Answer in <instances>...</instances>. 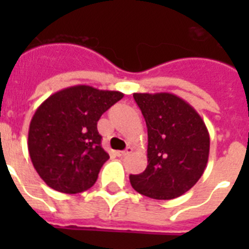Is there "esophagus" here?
<instances>
[{
    "mask_svg": "<svg viewBox=\"0 0 249 249\" xmlns=\"http://www.w3.org/2000/svg\"><path fill=\"white\" fill-rule=\"evenodd\" d=\"M132 151H133V149H132L131 147H128V148H127L126 151H118V152H116V155H117L118 157H124V156H127V155H129V153H132Z\"/></svg>",
    "mask_w": 249,
    "mask_h": 249,
    "instance_id": "1",
    "label": "esophagus"
}]
</instances>
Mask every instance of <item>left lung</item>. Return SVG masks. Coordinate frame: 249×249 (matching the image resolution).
I'll list each match as a JSON object with an SVG mask.
<instances>
[{
	"mask_svg": "<svg viewBox=\"0 0 249 249\" xmlns=\"http://www.w3.org/2000/svg\"><path fill=\"white\" fill-rule=\"evenodd\" d=\"M147 124V168L129 176L132 187L153 199L177 198L203 175L210 133L198 112L173 93H133Z\"/></svg>",
	"mask_w": 249,
	"mask_h": 249,
	"instance_id": "1",
	"label": "left lung"
}]
</instances>
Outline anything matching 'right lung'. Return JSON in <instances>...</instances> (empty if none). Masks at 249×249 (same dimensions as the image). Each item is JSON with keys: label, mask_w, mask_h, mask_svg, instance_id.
Returning <instances> with one entry per match:
<instances>
[{"label": "right lung", "mask_w": 249, "mask_h": 249, "mask_svg": "<svg viewBox=\"0 0 249 249\" xmlns=\"http://www.w3.org/2000/svg\"><path fill=\"white\" fill-rule=\"evenodd\" d=\"M123 96L78 85L41 103L31 120L27 144L32 164L48 187L74 195L93 186L109 158L101 146L97 122Z\"/></svg>", "instance_id": "right-lung-1"}]
</instances>
